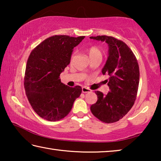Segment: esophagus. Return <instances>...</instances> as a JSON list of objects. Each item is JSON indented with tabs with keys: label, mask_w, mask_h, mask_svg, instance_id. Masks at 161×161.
<instances>
[{
	"label": "esophagus",
	"mask_w": 161,
	"mask_h": 161,
	"mask_svg": "<svg viewBox=\"0 0 161 161\" xmlns=\"http://www.w3.org/2000/svg\"><path fill=\"white\" fill-rule=\"evenodd\" d=\"M81 91H82L83 93H87V92H90L91 90L88 88H86V86H83L82 89H81Z\"/></svg>",
	"instance_id": "obj_1"
}]
</instances>
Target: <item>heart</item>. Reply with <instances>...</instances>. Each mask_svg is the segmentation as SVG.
<instances>
[{"instance_id":"heart-1","label":"heart","mask_w":161,"mask_h":161,"mask_svg":"<svg viewBox=\"0 0 161 161\" xmlns=\"http://www.w3.org/2000/svg\"><path fill=\"white\" fill-rule=\"evenodd\" d=\"M87 53H88L89 58H95V57H102V51L100 50L99 48H98L97 47H95V46H92V47H89L87 49ZM74 56V54L72 55V58Z\"/></svg>"}]
</instances>
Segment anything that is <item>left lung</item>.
Returning a JSON list of instances; mask_svg holds the SVG:
<instances>
[{"label":"left lung","instance_id":"8db88e82","mask_svg":"<svg viewBox=\"0 0 161 161\" xmlns=\"http://www.w3.org/2000/svg\"><path fill=\"white\" fill-rule=\"evenodd\" d=\"M107 42L108 58L102 70L109 76L107 94L96 91L97 102L90 107L94 116L104 123L110 124L123 118L133 107L139 84V67L133 52L126 43L113 37H90Z\"/></svg>","mask_w":161,"mask_h":161}]
</instances>
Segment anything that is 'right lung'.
<instances>
[{
    "instance_id": "add662e5",
    "label": "right lung",
    "mask_w": 161,
    "mask_h": 161,
    "mask_svg": "<svg viewBox=\"0 0 161 161\" xmlns=\"http://www.w3.org/2000/svg\"><path fill=\"white\" fill-rule=\"evenodd\" d=\"M84 37L54 35L45 40L30 54L24 85L32 108L41 118L50 121L63 119L80 96L81 86L65 85L59 75L69 64L73 49Z\"/></svg>"
}]
</instances>
